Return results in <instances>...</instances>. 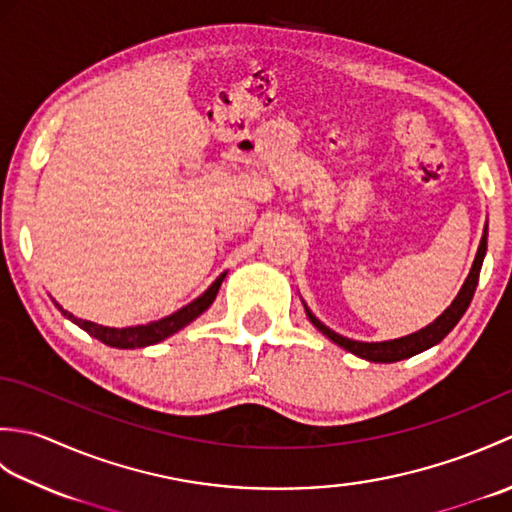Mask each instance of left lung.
I'll list each match as a JSON object with an SVG mask.
<instances>
[{
    "label": "left lung",
    "instance_id": "obj_1",
    "mask_svg": "<svg viewBox=\"0 0 512 512\" xmlns=\"http://www.w3.org/2000/svg\"><path fill=\"white\" fill-rule=\"evenodd\" d=\"M484 255H486V231L484 237L480 242V248H477V255H475V262L469 277H466L462 290L458 292V297L453 299L451 306L444 310L440 317L433 321L427 328H422L416 334H409V336H402V339L396 341H383V343H361V341H352V339H345V336L332 332L328 325H323L314 314L306 308L310 321L314 323V328H319L325 336H328L330 341H334L336 345H341L343 350L352 352L361 358H367V361H374V363H396L402 361V358H409L413 354H420L424 350H429L431 345L440 343L444 336H447L453 328L455 323L462 319V314L469 308V303L475 295V288H477V279H480V270H482V262H484Z\"/></svg>",
    "mask_w": 512,
    "mask_h": 512
}]
</instances>
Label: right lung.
I'll return each mask as SVG.
<instances>
[{
	"label": "right lung",
	"mask_w": 512,
	"mask_h": 512,
	"mask_svg": "<svg viewBox=\"0 0 512 512\" xmlns=\"http://www.w3.org/2000/svg\"><path fill=\"white\" fill-rule=\"evenodd\" d=\"M226 273H222L220 277H217L213 284L209 286V290L202 292V295L191 301L189 306L180 308L178 312L169 314V317L160 319V321H154V323H147V325H136V328H105V325H99V323H92V321H85V319H76L74 314L65 312L59 303L57 308L68 317L70 321H74L79 328H83L85 332H88L90 336H94V339H99L101 343L110 345V347H121V350H132V347H145V345H154V343H160L165 341L167 336L176 334L178 330H182L184 325H189L193 319H198L200 314L211 306L217 290H220L222 281H224Z\"/></svg>",
	"instance_id": "right-lung-1"
}]
</instances>
